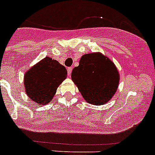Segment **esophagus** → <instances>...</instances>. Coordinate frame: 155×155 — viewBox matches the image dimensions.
I'll list each match as a JSON object with an SVG mask.
<instances>
[{
  "mask_svg": "<svg viewBox=\"0 0 155 155\" xmlns=\"http://www.w3.org/2000/svg\"><path fill=\"white\" fill-rule=\"evenodd\" d=\"M67 71H68V75H70L71 74V71H72V68H71V67L68 68Z\"/></svg>",
  "mask_w": 155,
  "mask_h": 155,
  "instance_id": "esophagus-1",
  "label": "esophagus"
}]
</instances>
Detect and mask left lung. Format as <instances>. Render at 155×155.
<instances>
[{
  "label": "left lung",
  "instance_id": "obj_1",
  "mask_svg": "<svg viewBox=\"0 0 155 155\" xmlns=\"http://www.w3.org/2000/svg\"><path fill=\"white\" fill-rule=\"evenodd\" d=\"M71 80L88 103L102 105L117 89L119 73L114 64L99 53L85 54L71 71Z\"/></svg>",
  "mask_w": 155,
  "mask_h": 155
}]
</instances>
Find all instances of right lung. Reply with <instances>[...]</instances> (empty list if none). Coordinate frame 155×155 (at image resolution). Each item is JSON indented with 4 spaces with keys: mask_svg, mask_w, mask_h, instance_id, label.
Wrapping results in <instances>:
<instances>
[{
    "mask_svg": "<svg viewBox=\"0 0 155 155\" xmlns=\"http://www.w3.org/2000/svg\"><path fill=\"white\" fill-rule=\"evenodd\" d=\"M67 77L65 67L45 58L25 73L24 86L27 95L38 105L49 103L58 86Z\"/></svg>",
    "mask_w": 155,
    "mask_h": 155,
    "instance_id": "obj_1",
    "label": "right lung"
}]
</instances>
